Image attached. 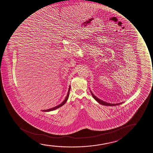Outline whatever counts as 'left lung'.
Segmentation results:
<instances>
[{"label":"left lung","mask_w":153,"mask_h":153,"mask_svg":"<svg viewBox=\"0 0 153 153\" xmlns=\"http://www.w3.org/2000/svg\"><path fill=\"white\" fill-rule=\"evenodd\" d=\"M90 92H91V91H90ZM91 94H92L93 98H94L98 102L101 104V105H107V106H114V105H119L122 103V102L119 103H117V104H111V103H109L105 102V101L101 100L100 99H99L98 98H97L95 96L94 94H92V92H91Z\"/></svg>","instance_id":"8db88e82"}]
</instances>
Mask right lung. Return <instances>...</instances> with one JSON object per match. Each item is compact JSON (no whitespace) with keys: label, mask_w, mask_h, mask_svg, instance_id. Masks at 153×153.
Segmentation results:
<instances>
[{"label":"right lung","mask_w":153,"mask_h":153,"mask_svg":"<svg viewBox=\"0 0 153 153\" xmlns=\"http://www.w3.org/2000/svg\"><path fill=\"white\" fill-rule=\"evenodd\" d=\"M70 89H71V87H69V89H68V93H67V96H66V97L65 98V100L63 101V102L61 104L58 105H57V106L54 107V108H51V109H47V110H43V111H46V112H48V111H52V110H55V109L59 108V107L63 106V105H64L65 103L66 102L67 99H68V96H69V91H70Z\"/></svg>","instance_id":"right-lung-1"}]
</instances>
